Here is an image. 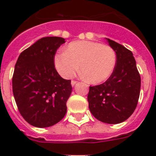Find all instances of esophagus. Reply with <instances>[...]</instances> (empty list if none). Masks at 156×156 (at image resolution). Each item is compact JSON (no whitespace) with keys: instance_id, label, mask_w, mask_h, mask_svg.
I'll use <instances>...</instances> for the list:
<instances>
[{"instance_id":"obj_1","label":"esophagus","mask_w":156,"mask_h":156,"mask_svg":"<svg viewBox=\"0 0 156 156\" xmlns=\"http://www.w3.org/2000/svg\"><path fill=\"white\" fill-rule=\"evenodd\" d=\"M78 83V82H77V81H76V80H72V81H71V84H72V86L73 87L74 85L76 84V83Z\"/></svg>"}]
</instances>
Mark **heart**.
Instances as JSON below:
<instances>
[{
    "label": "heart",
    "mask_w": 156,
    "mask_h": 156,
    "mask_svg": "<svg viewBox=\"0 0 156 156\" xmlns=\"http://www.w3.org/2000/svg\"><path fill=\"white\" fill-rule=\"evenodd\" d=\"M56 70L65 79L73 77L79 69L92 84L105 82L111 76L116 64V54L108 45L88 41H73L65 51L54 57Z\"/></svg>",
    "instance_id": "1"
}]
</instances>
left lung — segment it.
<instances>
[{"label": "left lung", "mask_w": 156, "mask_h": 156, "mask_svg": "<svg viewBox=\"0 0 156 156\" xmlns=\"http://www.w3.org/2000/svg\"><path fill=\"white\" fill-rule=\"evenodd\" d=\"M116 54V64L104 83L90 87L89 109L101 122L117 124L133 114L138 102L140 76L133 53L124 46L106 38Z\"/></svg>", "instance_id": "8db88e82"}]
</instances>
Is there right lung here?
<instances>
[{"instance_id":"obj_1","label":"right lung","mask_w":156,"mask_h":156,"mask_svg":"<svg viewBox=\"0 0 156 156\" xmlns=\"http://www.w3.org/2000/svg\"><path fill=\"white\" fill-rule=\"evenodd\" d=\"M64 43L62 37H43L20 54L15 66L12 90L18 109L36 127L56 124L67 111L71 80L62 78L54 64L57 49Z\"/></svg>"}]
</instances>
